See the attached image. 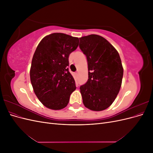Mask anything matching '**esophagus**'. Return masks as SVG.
Wrapping results in <instances>:
<instances>
[{
	"label": "esophagus",
	"instance_id": "obj_1",
	"mask_svg": "<svg viewBox=\"0 0 153 153\" xmlns=\"http://www.w3.org/2000/svg\"><path fill=\"white\" fill-rule=\"evenodd\" d=\"M78 73H77V72H76V73H75V75L76 76H78Z\"/></svg>",
	"mask_w": 153,
	"mask_h": 153
}]
</instances>
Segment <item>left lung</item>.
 Listing matches in <instances>:
<instances>
[{"instance_id":"8db88e82","label":"left lung","mask_w":153,"mask_h":153,"mask_svg":"<svg viewBox=\"0 0 153 153\" xmlns=\"http://www.w3.org/2000/svg\"><path fill=\"white\" fill-rule=\"evenodd\" d=\"M79 47L86 55L88 80L80 86L83 103L101 111L112 104L121 89L123 68L119 54L108 41L96 34L82 37Z\"/></svg>"}]
</instances>
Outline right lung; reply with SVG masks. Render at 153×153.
<instances>
[{"instance_id":"right-lung-1","label":"right lung","mask_w":153,"mask_h":153,"mask_svg":"<svg viewBox=\"0 0 153 153\" xmlns=\"http://www.w3.org/2000/svg\"><path fill=\"white\" fill-rule=\"evenodd\" d=\"M78 38L53 33L40 41L32 60L30 82L46 107L61 110L68 105L75 82L69 71V55L78 46Z\"/></svg>"}]
</instances>
